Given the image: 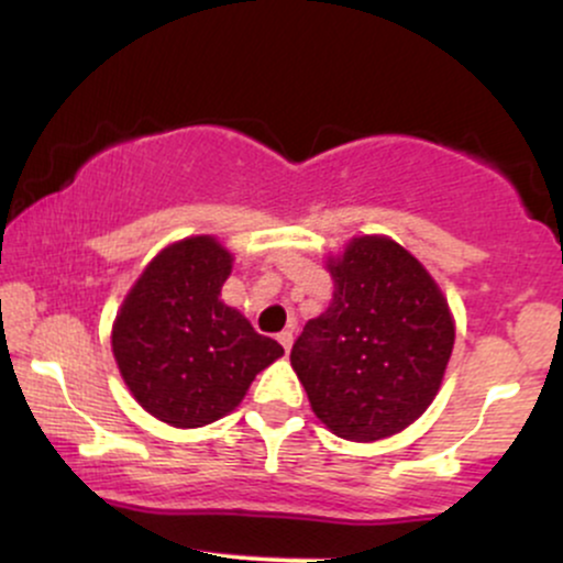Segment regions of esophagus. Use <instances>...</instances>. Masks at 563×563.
<instances>
[{
    "mask_svg": "<svg viewBox=\"0 0 563 563\" xmlns=\"http://www.w3.org/2000/svg\"><path fill=\"white\" fill-rule=\"evenodd\" d=\"M277 341H280V346L286 349V352H290V346H294V333H290V331L277 333Z\"/></svg>",
    "mask_w": 563,
    "mask_h": 563,
    "instance_id": "obj_1",
    "label": "esophagus"
}]
</instances>
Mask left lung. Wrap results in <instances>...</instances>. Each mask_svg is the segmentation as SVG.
<instances>
[{
	"instance_id": "8db88e82",
	"label": "left lung",
	"mask_w": 563,
	"mask_h": 563,
	"mask_svg": "<svg viewBox=\"0 0 563 563\" xmlns=\"http://www.w3.org/2000/svg\"><path fill=\"white\" fill-rule=\"evenodd\" d=\"M333 299L303 325L290 365L335 437L378 442L434 402L455 320L442 288L386 235H357L328 256Z\"/></svg>"
}]
</instances>
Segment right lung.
<instances>
[{"mask_svg":"<svg viewBox=\"0 0 563 563\" xmlns=\"http://www.w3.org/2000/svg\"><path fill=\"white\" fill-rule=\"evenodd\" d=\"M235 256L214 235L169 243L129 288L111 346L126 389L174 429L214 423L243 402L283 346L219 296Z\"/></svg>","mask_w":563,"mask_h":563,"instance_id":"add662e5","label":"right lung"}]
</instances>
